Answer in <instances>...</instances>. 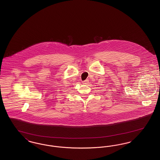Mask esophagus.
<instances>
[{"label": "esophagus", "mask_w": 160, "mask_h": 160, "mask_svg": "<svg viewBox=\"0 0 160 160\" xmlns=\"http://www.w3.org/2000/svg\"><path fill=\"white\" fill-rule=\"evenodd\" d=\"M89 80H84L82 82V83L83 84H88L89 83Z\"/></svg>", "instance_id": "34e87169"}]
</instances>
